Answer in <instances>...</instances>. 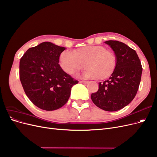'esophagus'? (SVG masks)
<instances>
[{
    "label": "esophagus",
    "mask_w": 157,
    "mask_h": 157,
    "mask_svg": "<svg viewBox=\"0 0 157 157\" xmlns=\"http://www.w3.org/2000/svg\"><path fill=\"white\" fill-rule=\"evenodd\" d=\"M80 83H83L84 84H87L89 83L88 81H80Z\"/></svg>",
    "instance_id": "obj_1"
}]
</instances>
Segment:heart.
Listing matches in <instances>:
<instances>
[{"label": "heart", "instance_id": "b5f03b06", "mask_svg": "<svg viewBox=\"0 0 157 157\" xmlns=\"http://www.w3.org/2000/svg\"><path fill=\"white\" fill-rule=\"evenodd\" d=\"M60 67L65 73L73 75L84 67L83 76L88 78L104 80L110 77L116 69L117 59L113 52L103 46H86L73 50H65L59 58Z\"/></svg>", "mask_w": 157, "mask_h": 157}]
</instances>
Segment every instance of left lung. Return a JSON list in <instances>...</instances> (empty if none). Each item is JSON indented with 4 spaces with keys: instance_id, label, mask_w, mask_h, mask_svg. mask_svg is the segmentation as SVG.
<instances>
[{
    "instance_id": "1",
    "label": "left lung",
    "mask_w": 157,
    "mask_h": 157,
    "mask_svg": "<svg viewBox=\"0 0 157 157\" xmlns=\"http://www.w3.org/2000/svg\"><path fill=\"white\" fill-rule=\"evenodd\" d=\"M117 57L115 71L109 78L99 82V89L91 99L99 108L116 111L128 105L135 98L141 81L142 67L136 52L117 40H107Z\"/></svg>"
}]
</instances>
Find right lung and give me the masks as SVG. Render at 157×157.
<instances>
[{"label":"right lung","instance_id":"obj_1","mask_svg":"<svg viewBox=\"0 0 157 157\" xmlns=\"http://www.w3.org/2000/svg\"><path fill=\"white\" fill-rule=\"evenodd\" d=\"M65 47L44 42L28 49L20 61V78L31 101L46 111L67 102L71 88L78 82L61 69L59 55Z\"/></svg>","mask_w":157,"mask_h":157}]
</instances>
